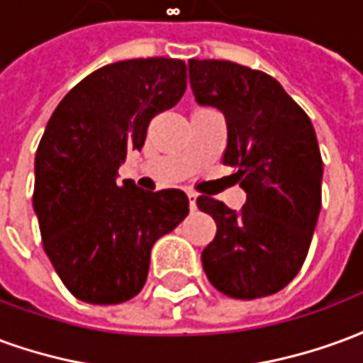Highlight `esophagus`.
I'll return each instance as SVG.
<instances>
[{
  "instance_id": "1",
  "label": "esophagus",
  "mask_w": 363,
  "mask_h": 363,
  "mask_svg": "<svg viewBox=\"0 0 363 363\" xmlns=\"http://www.w3.org/2000/svg\"><path fill=\"white\" fill-rule=\"evenodd\" d=\"M186 196H189V206H190V210H192V212H194V210H196V194H194V192H189V194H186Z\"/></svg>"
}]
</instances>
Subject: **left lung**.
<instances>
[{
  "mask_svg": "<svg viewBox=\"0 0 363 363\" xmlns=\"http://www.w3.org/2000/svg\"><path fill=\"white\" fill-rule=\"evenodd\" d=\"M196 103L228 124L223 163L247 192L235 212L210 196L196 200L218 225L202 251L216 289L235 299L272 296L303 264L320 212L323 159L309 116L280 83L225 60H189Z\"/></svg>",
  "mask_w": 363,
  "mask_h": 363,
  "instance_id": "1",
  "label": "left lung"
}]
</instances>
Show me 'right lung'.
<instances>
[{
	"label": "right lung",
	"mask_w": 363,
	"mask_h": 363,
	"mask_svg": "<svg viewBox=\"0 0 363 363\" xmlns=\"http://www.w3.org/2000/svg\"><path fill=\"white\" fill-rule=\"evenodd\" d=\"M186 91V64L124 60L69 91L48 120L35 157V208L44 251L72 294L112 305L142 291L151 247L189 216L179 189L116 182L128 151L142 150L151 118Z\"/></svg>",
	"instance_id": "add662e5"
}]
</instances>
